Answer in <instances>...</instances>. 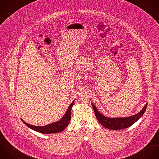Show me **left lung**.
<instances>
[{"mask_svg":"<svg viewBox=\"0 0 159 159\" xmlns=\"http://www.w3.org/2000/svg\"><path fill=\"white\" fill-rule=\"evenodd\" d=\"M92 107L93 108L95 116L98 121L101 123V125L105 127L107 129H112V130H119L125 128H127L131 125H133L134 123H136L145 113L148 103L144 107L142 110L138 113L133 115L129 117L126 118H107L103 115H102L95 107V106L92 103Z\"/></svg>","mask_w":159,"mask_h":159,"instance_id":"left-lung-1","label":"left lung"}]
</instances>
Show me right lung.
<instances>
[{
	"mask_svg": "<svg viewBox=\"0 0 159 159\" xmlns=\"http://www.w3.org/2000/svg\"><path fill=\"white\" fill-rule=\"evenodd\" d=\"M74 100L69 105L65 115L59 121L51 123L46 126H33V125L28 124L27 123L25 122L21 119V120L28 128H30V129H31L35 131L40 133L51 134V133H60V132H62L63 130H64L66 128V127L69 125V123L70 122V118H71V109H72V106L74 105Z\"/></svg>",
	"mask_w": 159,
	"mask_h": 159,
	"instance_id": "right-lung-1",
	"label": "right lung"
}]
</instances>
